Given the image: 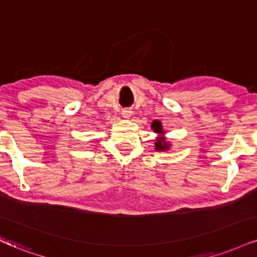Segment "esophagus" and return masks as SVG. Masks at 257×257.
Masks as SVG:
<instances>
[{"label": "esophagus", "instance_id": "1", "mask_svg": "<svg viewBox=\"0 0 257 257\" xmlns=\"http://www.w3.org/2000/svg\"><path fill=\"white\" fill-rule=\"evenodd\" d=\"M122 116L124 117V118H129V117L132 116V110L131 109H123L122 110Z\"/></svg>", "mask_w": 257, "mask_h": 257}]
</instances>
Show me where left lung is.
<instances>
[{
	"instance_id": "1",
	"label": "left lung",
	"mask_w": 257,
	"mask_h": 257,
	"mask_svg": "<svg viewBox=\"0 0 257 257\" xmlns=\"http://www.w3.org/2000/svg\"><path fill=\"white\" fill-rule=\"evenodd\" d=\"M152 129L156 133H158V134L162 135L163 134V128H162V123L158 122V120H154L152 123ZM154 145H156V150L157 151H168L170 148V144L169 142L165 141V139L164 138H158L154 142Z\"/></svg>"
}]
</instances>
